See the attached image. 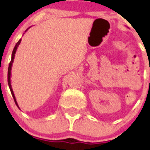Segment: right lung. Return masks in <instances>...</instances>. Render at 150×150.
Returning <instances> with one entry per match:
<instances>
[{
    "label": "right lung",
    "mask_w": 150,
    "mask_h": 150,
    "mask_svg": "<svg viewBox=\"0 0 150 150\" xmlns=\"http://www.w3.org/2000/svg\"><path fill=\"white\" fill-rule=\"evenodd\" d=\"M29 28L27 29V30H25V32L28 31V30ZM21 40H22V39H20V40H19V41H18L17 43H16V44L15 45L14 48H13V51H12L11 60V62H10V63H9V66H8V86H9L11 93L12 96H13V100H14V102H15V104H16V105L17 106V107L19 109H20V108H19V105H18V104H17V102H16V97H15L14 93H13V89H12V87H11V67H12V64H13V59H14L15 54H16V50H17L18 46H19V45L20 44Z\"/></svg>",
    "instance_id": "add662e5"
}]
</instances>
